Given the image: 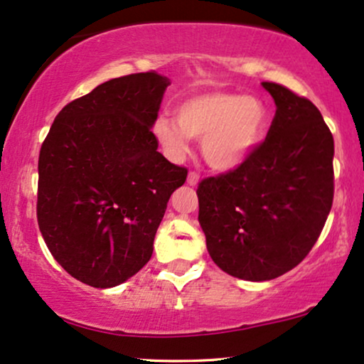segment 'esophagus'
I'll return each instance as SVG.
<instances>
[{"mask_svg": "<svg viewBox=\"0 0 364 364\" xmlns=\"http://www.w3.org/2000/svg\"><path fill=\"white\" fill-rule=\"evenodd\" d=\"M186 183H188V185H190V186H196L198 183H200V174L195 173V171H191L190 174H188Z\"/></svg>", "mask_w": 364, "mask_h": 364, "instance_id": "esophagus-1", "label": "esophagus"}]
</instances>
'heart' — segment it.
Masks as SVG:
<instances>
[{"mask_svg":"<svg viewBox=\"0 0 364 364\" xmlns=\"http://www.w3.org/2000/svg\"><path fill=\"white\" fill-rule=\"evenodd\" d=\"M174 119H156V141L169 158L178 161L186 154L188 137L201 139V153L211 168L230 171L242 166L264 139L269 110L259 97L206 92L181 100Z\"/></svg>","mask_w":364,"mask_h":364,"instance_id":"obj_1","label":"heart"}]
</instances>
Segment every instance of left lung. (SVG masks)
<instances>
[{
    "instance_id": "left-lung-1",
    "label": "left lung",
    "mask_w": 364,
    "mask_h": 364,
    "mask_svg": "<svg viewBox=\"0 0 364 364\" xmlns=\"http://www.w3.org/2000/svg\"><path fill=\"white\" fill-rule=\"evenodd\" d=\"M275 116L242 166L198 186V222L216 265L237 279L272 280L304 260L334 196V139L319 109L274 82Z\"/></svg>"
}]
</instances>
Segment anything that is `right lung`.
Masks as SVG:
<instances>
[{
    "label": "right lung",
    "mask_w": 364,
    "mask_h": 364,
    "mask_svg": "<svg viewBox=\"0 0 364 364\" xmlns=\"http://www.w3.org/2000/svg\"><path fill=\"white\" fill-rule=\"evenodd\" d=\"M169 84L156 72L104 82L60 110L41 144V237L92 287H116L148 264L169 196L186 181L151 131Z\"/></svg>",
    "instance_id": "add662e5"
}]
</instances>
